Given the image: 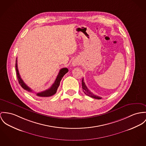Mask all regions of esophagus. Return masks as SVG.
<instances>
[{
	"label": "esophagus",
	"mask_w": 146,
	"mask_h": 146,
	"mask_svg": "<svg viewBox=\"0 0 146 146\" xmlns=\"http://www.w3.org/2000/svg\"><path fill=\"white\" fill-rule=\"evenodd\" d=\"M79 63L78 62V61H77V60H74L73 62H72V64L73 66H77V65H79Z\"/></svg>",
	"instance_id": "1"
}]
</instances>
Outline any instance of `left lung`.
Returning a JSON list of instances; mask_svg holds the SVG:
<instances>
[{
    "instance_id": "left-lung-1",
    "label": "left lung",
    "mask_w": 146,
    "mask_h": 146,
    "mask_svg": "<svg viewBox=\"0 0 146 146\" xmlns=\"http://www.w3.org/2000/svg\"><path fill=\"white\" fill-rule=\"evenodd\" d=\"M82 89H83V92L88 96H90L92 98H95V99H97V100H101V97H99V96H97L95 94H94L93 93H92L90 90L88 89V88L87 87V86H86L85 84V83L84 82V79L83 78L82 79Z\"/></svg>"
}]
</instances>
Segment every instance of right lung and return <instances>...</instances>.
I'll list each match as a JSON object with an SVG mask.
<instances>
[{"label": "right lung", "mask_w": 146, "mask_h": 146, "mask_svg": "<svg viewBox=\"0 0 146 146\" xmlns=\"http://www.w3.org/2000/svg\"><path fill=\"white\" fill-rule=\"evenodd\" d=\"M15 69H16V72H17V79L18 80V82H19V83L20 84V85L22 86V87L24 90H26L30 92H32L33 90H31L29 87L27 86V85L24 82L22 79L21 78V76L19 74L18 69L17 58L16 59ZM68 72V69L67 68H62L59 70V73L56 79V80L54 81V83L52 85V86L48 90H45L39 92V93H37L36 96L38 97H51V96L54 95L56 93V90L60 84V82L62 79L63 77V76L67 73Z\"/></svg>", "instance_id": "obj_1"}]
</instances>
